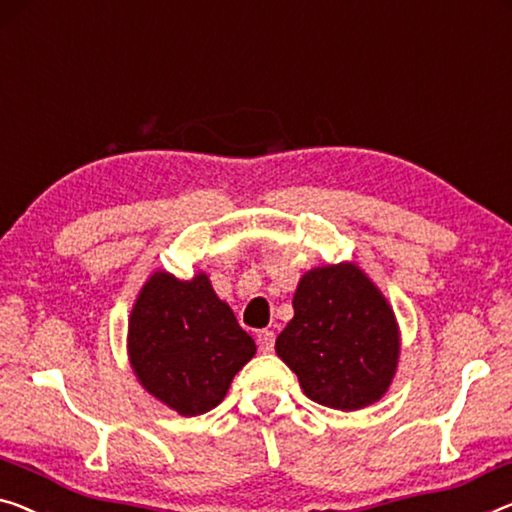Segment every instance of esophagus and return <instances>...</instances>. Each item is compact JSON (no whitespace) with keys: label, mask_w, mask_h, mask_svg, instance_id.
Returning a JSON list of instances; mask_svg holds the SVG:
<instances>
[{"label":"esophagus","mask_w":512,"mask_h":512,"mask_svg":"<svg viewBox=\"0 0 512 512\" xmlns=\"http://www.w3.org/2000/svg\"><path fill=\"white\" fill-rule=\"evenodd\" d=\"M273 345H276V333L266 331V329L257 333V347H259V352L269 354V352H273Z\"/></svg>","instance_id":"1"}]
</instances>
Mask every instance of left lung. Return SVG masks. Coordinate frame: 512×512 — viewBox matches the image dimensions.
<instances>
[{
  "mask_svg": "<svg viewBox=\"0 0 512 512\" xmlns=\"http://www.w3.org/2000/svg\"><path fill=\"white\" fill-rule=\"evenodd\" d=\"M276 352L312 402L354 411L379 400L391 384L398 324L361 269L322 266L301 278L294 319L278 335Z\"/></svg>",
  "mask_w": 512,
  "mask_h": 512,
  "instance_id": "left-lung-1",
  "label": "left lung"
}]
</instances>
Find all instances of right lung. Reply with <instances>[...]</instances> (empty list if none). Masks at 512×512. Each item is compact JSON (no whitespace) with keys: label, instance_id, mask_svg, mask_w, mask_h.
Listing matches in <instances>:
<instances>
[{"label":"right lung","instance_id":"1","mask_svg":"<svg viewBox=\"0 0 512 512\" xmlns=\"http://www.w3.org/2000/svg\"><path fill=\"white\" fill-rule=\"evenodd\" d=\"M255 340L236 322L200 273L177 280L154 273L128 324V354L142 386L179 411L200 416L218 407L232 379L255 356Z\"/></svg>","mask_w":512,"mask_h":512}]
</instances>
